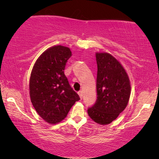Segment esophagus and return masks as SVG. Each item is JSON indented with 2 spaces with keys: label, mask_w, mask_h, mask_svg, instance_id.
Listing matches in <instances>:
<instances>
[{
  "label": "esophagus",
  "mask_w": 159,
  "mask_h": 159,
  "mask_svg": "<svg viewBox=\"0 0 159 159\" xmlns=\"http://www.w3.org/2000/svg\"><path fill=\"white\" fill-rule=\"evenodd\" d=\"M78 95H79V96L80 98H82V96H83V94H82V91H80V92H78Z\"/></svg>",
  "instance_id": "obj_1"
}]
</instances>
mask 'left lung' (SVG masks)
Here are the masks:
<instances>
[{
	"label": "left lung",
	"mask_w": 159,
	"mask_h": 159,
	"mask_svg": "<svg viewBox=\"0 0 159 159\" xmlns=\"http://www.w3.org/2000/svg\"><path fill=\"white\" fill-rule=\"evenodd\" d=\"M98 66L97 101L88 109L95 122L106 125L115 120L127 107L131 85L127 71L111 54L95 53Z\"/></svg>",
	"instance_id": "8db88e82"
}]
</instances>
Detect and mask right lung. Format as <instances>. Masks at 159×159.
Instances as JSON below:
<instances>
[{
	"mask_svg": "<svg viewBox=\"0 0 159 159\" xmlns=\"http://www.w3.org/2000/svg\"><path fill=\"white\" fill-rule=\"evenodd\" d=\"M71 56L69 48L52 46L39 56L32 69L30 100L39 116L51 125L64 120L75 102L80 99L64 72Z\"/></svg>",
	"mask_w": 159,
	"mask_h": 159,
	"instance_id": "obj_1",
	"label": "right lung"
}]
</instances>
